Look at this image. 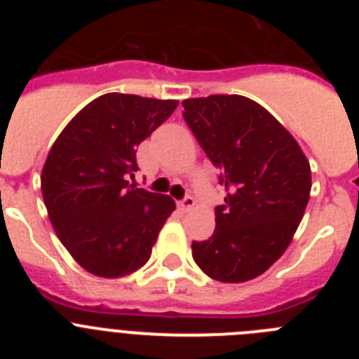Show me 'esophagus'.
<instances>
[{"mask_svg":"<svg viewBox=\"0 0 359 359\" xmlns=\"http://www.w3.org/2000/svg\"><path fill=\"white\" fill-rule=\"evenodd\" d=\"M194 205H196V201H194V198H192V196H185V198L177 201V207L182 208L183 212L190 210V208L194 207Z\"/></svg>","mask_w":359,"mask_h":359,"instance_id":"1","label":"esophagus"}]
</instances>
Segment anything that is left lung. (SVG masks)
<instances>
[{"instance_id":"obj_1","label":"left lung","mask_w":359,"mask_h":359,"mask_svg":"<svg viewBox=\"0 0 359 359\" xmlns=\"http://www.w3.org/2000/svg\"><path fill=\"white\" fill-rule=\"evenodd\" d=\"M183 118L226 190L215 230L192 241L196 264L214 280L259 277L286 252L306 212L311 167L275 116L241 95L183 100Z\"/></svg>"}]
</instances>
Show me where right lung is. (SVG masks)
I'll list each match as a JSON object with an SVG mask.
<instances>
[{"label": "right lung", "mask_w": 359, "mask_h": 359, "mask_svg": "<svg viewBox=\"0 0 359 359\" xmlns=\"http://www.w3.org/2000/svg\"><path fill=\"white\" fill-rule=\"evenodd\" d=\"M177 107L176 100L107 93L59 135L41 174L57 237L90 273L129 275L149 261L174 199L135 189L136 147Z\"/></svg>", "instance_id": "right-lung-1"}]
</instances>
